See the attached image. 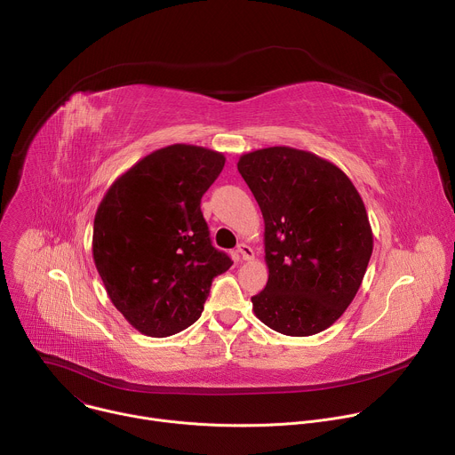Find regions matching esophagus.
<instances>
[{"instance_id": "1", "label": "esophagus", "mask_w": 455, "mask_h": 455, "mask_svg": "<svg viewBox=\"0 0 455 455\" xmlns=\"http://www.w3.org/2000/svg\"><path fill=\"white\" fill-rule=\"evenodd\" d=\"M237 251L241 253V257L244 259V261H253V250H251L248 244L241 243V244L237 246Z\"/></svg>"}]
</instances>
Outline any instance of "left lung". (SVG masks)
Returning <instances> with one entry per match:
<instances>
[{
	"label": "left lung",
	"mask_w": 455,
	"mask_h": 455,
	"mask_svg": "<svg viewBox=\"0 0 455 455\" xmlns=\"http://www.w3.org/2000/svg\"><path fill=\"white\" fill-rule=\"evenodd\" d=\"M265 220L268 283L251 297L277 333L328 330L353 302L372 253V230L353 181L335 164L286 146L237 162Z\"/></svg>",
	"instance_id": "1"
}]
</instances>
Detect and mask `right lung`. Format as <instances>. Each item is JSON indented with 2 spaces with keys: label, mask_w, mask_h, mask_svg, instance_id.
<instances>
[{
  "label": "right lung",
  "mask_w": 455,
  "mask_h": 455,
  "mask_svg": "<svg viewBox=\"0 0 455 455\" xmlns=\"http://www.w3.org/2000/svg\"><path fill=\"white\" fill-rule=\"evenodd\" d=\"M223 165V153L174 144L144 156L104 194L93 261L113 306L142 335L188 328L212 279L232 267L212 246L200 207Z\"/></svg>",
  "instance_id": "add662e5"
}]
</instances>
